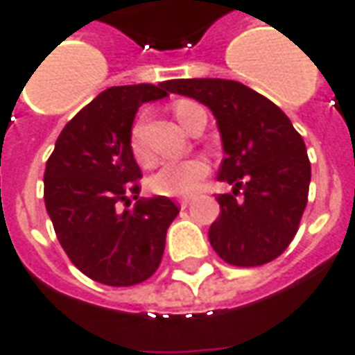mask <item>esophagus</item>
<instances>
[{
    "label": "esophagus",
    "mask_w": 355,
    "mask_h": 355,
    "mask_svg": "<svg viewBox=\"0 0 355 355\" xmlns=\"http://www.w3.org/2000/svg\"><path fill=\"white\" fill-rule=\"evenodd\" d=\"M194 202V200H192V198H182V200H180V207H182V209H186V207H188V205H190V203Z\"/></svg>",
    "instance_id": "34e87169"
}]
</instances>
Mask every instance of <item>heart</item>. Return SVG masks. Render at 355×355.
I'll return each instance as SVG.
<instances>
[{
	"label": "heart",
	"instance_id": "b5f03b06",
	"mask_svg": "<svg viewBox=\"0 0 355 355\" xmlns=\"http://www.w3.org/2000/svg\"><path fill=\"white\" fill-rule=\"evenodd\" d=\"M196 107H200L198 103L188 100H180L175 105V117L178 123L188 128L190 119ZM128 148L130 153L140 165H150L152 163V153L146 148L142 138V125L136 123L130 128V136H128ZM209 163L202 157H190V159L182 161H167L163 163L159 169L153 173L152 177L148 178V186L150 190L159 196H192L202 186V182L209 175Z\"/></svg>",
	"mask_w": 355,
	"mask_h": 355
}]
</instances>
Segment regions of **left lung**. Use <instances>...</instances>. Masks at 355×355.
Masks as SVG:
<instances>
[{
    "label": "left lung",
    "instance_id": "obj_1",
    "mask_svg": "<svg viewBox=\"0 0 355 355\" xmlns=\"http://www.w3.org/2000/svg\"><path fill=\"white\" fill-rule=\"evenodd\" d=\"M167 88L211 109L227 153L217 178L236 186L217 196L220 213L209 227L213 250L234 267L277 259L296 236L307 205L311 165L304 138L271 100L244 84L177 78Z\"/></svg>",
    "mask_w": 355,
    "mask_h": 355
}]
</instances>
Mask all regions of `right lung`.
I'll use <instances>...</instances> for the list:
<instances>
[{
    "instance_id": "add662e5",
    "label": "right lung",
    "mask_w": 355,
    "mask_h": 355,
    "mask_svg": "<svg viewBox=\"0 0 355 355\" xmlns=\"http://www.w3.org/2000/svg\"><path fill=\"white\" fill-rule=\"evenodd\" d=\"M167 92V83L101 92L67 123L46 163L44 200L57 240L92 281L135 286L161 263L178 207L165 196L138 198L142 171L128 136L138 107Z\"/></svg>"
}]
</instances>
